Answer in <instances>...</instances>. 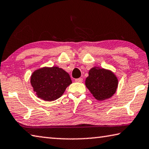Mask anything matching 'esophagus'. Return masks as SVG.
<instances>
[{"instance_id": "34e87169", "label": "esophagus", "mask_w": 149, "mask_h": 149, "mask_svg": "<svg viewBox=\"0 0 149 149\" xmlns=\"http://www.w3.org/2000/svg\"><path fill=\"white\" fill-rule=\"evenodd\" d=\"M75 82H78V83H81L83 81V79L82 78H78V79H76L75 80Z\"/></svg>"}]
</instances>
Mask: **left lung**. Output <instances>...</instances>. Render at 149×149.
<instances>
[{
    "instance_id": "8db88e82",
    "label": "left lung",
    "mask_w": 149,
    "mask_h": 149,
    "mask_svg": "<svg viewBox=\"0 0 149 149\" xmlns=\"http://www.w3.org/2000/svg\"><path fill=\"white\" fill-rule=\"evenodd\" d=\"M85 85L93 97L101 101L110 99L116 93L118 79L110 70L95 66L89 71Z\"/></svg>"
}]
</instances>
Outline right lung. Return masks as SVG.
<instances>
[{
    "instance_id": "1",
    "label": "right lung",
    "mask_w": 149,
    "mask_h": 149,
    "mask_svg": "<svg viewBox=\"0 0 149 149\" xmlns=\"http://www.w3.org/2000/svg\"><path fill=\"white\" fill-rule=\"evenodd\" d=\"M30 82L37 97L45 101L58 99L72 83L68 73L57 66L35 70L31 75Z\"/></svg>"
}]
</instances>
